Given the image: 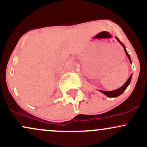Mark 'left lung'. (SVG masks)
<instances>
[{"label":"left lung","instance_id":"1","mask_svg":"<svg viewBox=\"0 0 147 147\" xmlns=\"http://www.w3.org/2000/svg\"><path fill=\"white\" fill-rule=\"evenodd\" d=\"M116 38H117V41H119V43H120V44L123 46V48H124V52H125L126 56L128 57V58H129L130 62H131V57H130V55H129V54H128L127 51H126L125 45H124L122 43V42L119 41V38H117V37H116ZM131 78H132V74H131V76H130L129 78L128 79V80L125 82V84H124L122 87H120V88H118V89H116V90H112V91H104V90H99V91H100L101 92H102V93H104V95H106V96H107V97H118V96L122 95L123 92H124V91L126 90V88H127L128 86H129V84H130V82H131Z\"/></svg>","mask_w":147,"mask_h":147}]
</instances>
